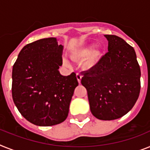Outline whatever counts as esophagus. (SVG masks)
Instances as JSON below:
<instances>
[{
	"label": "esophagus",
	"mask_w": 150,
	"mask_h": 150,
	"mask_svg": "<svg viewBox=\"0 0 150 150\" xmlns=\"http://www.w3.org/2000/svg\"><path fill=\"white\" fill-rule=\"evenodd\" d=\"M76 79H77L79 83H80V82H81V79H82V75L80 74H79V73H77V74H76Z\"/></svg>",
	"instance_id": "1"
}]
</instances>
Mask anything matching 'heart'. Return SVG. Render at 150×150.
I'll list each match as a JSON object with an SVG mask.
<instances>
[{
	"instance_id": "heart-1",
	"label": "heart",
	"mask_w": 150,
	"mask_h": 150,
	"mask_svg": "<svg viewBox=\"0 0 150 150\" xmlns=\"http://www.w3.org/2000/svg\"><path fill=\"white\" fill-rule=\"evenodd\" d=\"M100 52L97 48L93 49L90 53V49L86 47L79 50L76 54V57L78 59H83V58L86 57V60L84 62V67L90 68L96 64L99 57H100Z\"/></svg>"
}]
</instances>
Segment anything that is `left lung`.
<instances>
[{"mask_svg":"<svg viewBox=\"0 0 150 150\" xmlns=\"http://www.w3.org/2000/svg\"><path fill=\"white\" fill-rule=\"evenodd\" d=\"M108 52L88 71L81 83L87 90L90 110L96 118L113 120L126 115L140 92V67L133 47L116 35H105Z\"/></svg>","mask_w":150,"mask_h":150,"instance_id":"left-lung-1","label":"left lung"}]
</instances>
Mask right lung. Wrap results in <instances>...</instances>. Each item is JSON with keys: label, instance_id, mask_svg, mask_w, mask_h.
<instances>
[{"label": "right lung", "instance_id": "add662e5", "mask_svg": "<svg viewBox=\"0 0 150 150\" xmlns=\"http://www.w3.org/2000/svg\"><path fill=\"white\" fill-rule=\"evenodd\" d=\"M63 46L54 38L27 44L12 70V97L17 110L31 123L40 127L59 124L67 119L76 74L62 76Z\"/></svg>", "mask_w": 150, "mask_h": 150}]
</instances>
